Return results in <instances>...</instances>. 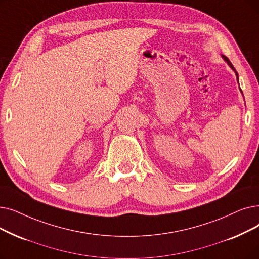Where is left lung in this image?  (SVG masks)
Here are the masks:
<instances>
[{
    "label": "left lung",
    "mask_w": 259,
    "mask_h": 259,
    "mask_svg": "<svg viewBox=\"0 0 259 259\" xmlns=\"http://www.w3.org/2000/svg\"><path fill=\"white\" fill-rule=\"evenodd\" d=\"M222 58H223V60H224V61H226V62L228 63V65H229V66L231 67V69H232V70H233V71L235 72V75H236V79H237V82H238V84H239V78H238V73H237V72H236V70H235V67L233 66V64H232V63H231V61H230V60H229V59H228V58L226 57V56H223V55H222ZM239 89H240V88H239ZM240 92H241V94H242V91H241V89H240ZM242 95H243V94H242Z\"/></svg>",
    "instance_id": "8db88e82"
}]
</instances>
